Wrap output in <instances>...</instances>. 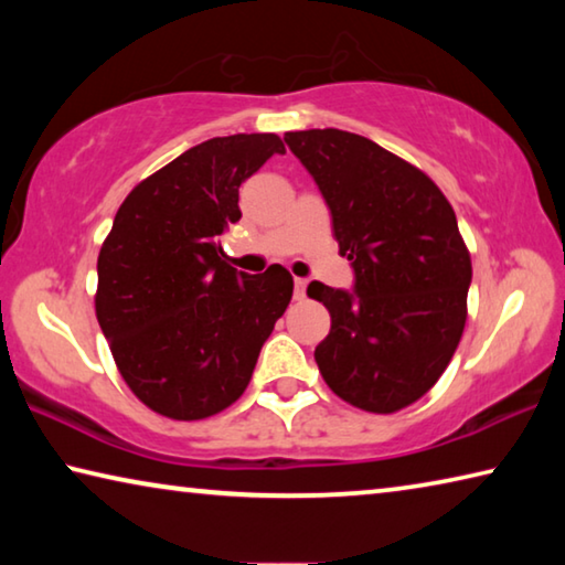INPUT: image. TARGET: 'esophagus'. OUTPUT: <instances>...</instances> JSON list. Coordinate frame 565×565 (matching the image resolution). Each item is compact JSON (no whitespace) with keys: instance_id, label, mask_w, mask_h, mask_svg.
I'll return each mask as SVG.
<instances>
[{"instance_id":"obj_1","label":"esophagus","mask_w":565,"mask_h":565,"mask_svg":"<svg viewBox=\"0 0 565 565\" xmlns=\"http://www.w3.org/2000/svg\"><path fill=\"white\" fill-rule=\"evenodd\" d=\"M294 299H306V279H294Z\"/></svg>"}]
</instances>
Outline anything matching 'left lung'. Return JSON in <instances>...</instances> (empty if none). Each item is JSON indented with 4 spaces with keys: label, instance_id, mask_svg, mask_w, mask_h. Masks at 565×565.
<instances>
[{
    "label": "left lung",
    "instance_id": "obj_1",
    "mask_svg": "<svg viewBox=\"0 0 565 565\" xmlns=\"http://www.w3.org/2000/svg\"><path fill=\"white\" fill-rule=\"evenodd\" d=\"M317 181L353 289L311 281L331 331L313 359L333 394L374 414L414 404L444 374L466 327L471 256L431 179L341 129L286 131Z\"/></svg>",
    "mask_w": 565,
    "mask_h": 565
}]
</instances>
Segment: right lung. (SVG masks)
<instances>
[{"mask_svg": "<svg viewBox=\"0 0 565 565\" xmlns=\"http://www.w3.org/2000/svg\"><path fill=\"white\" fill-rule=\"evenodd\" d=\"M276 134L191 147L124 199L97 262V319L119 374L161 416H214L244 394L294 279L244 274L222 256L242 218L238 186L284 154Z\"/></svg>", "mask_w": 565, "mask_h": 565, "instance_id": "right-lung-1", "label": "right lung"}]
</instances>
